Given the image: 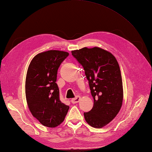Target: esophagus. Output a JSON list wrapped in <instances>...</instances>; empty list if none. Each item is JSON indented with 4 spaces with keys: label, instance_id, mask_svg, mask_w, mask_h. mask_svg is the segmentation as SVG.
<instances>
[{
    "label": "esophagus",
    "instance_id": "esophagus-1",
    "mask_svg": "<svg viewBox=\"0 0 152 152\" xmlns=\"http://www.w3.org/2000/svg\"><path fill=\"white\" fill-rule=\"evenodd\" d=\"M80 97L79 96H76V97L75 98H73V99H72V100H71V102L72 103H73V104H75V103H78L79 102V101L80 100Z\"/></svg>",
    "mask_w": 152,
    "mask_h": 152
}]
</instances>
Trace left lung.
Segmentation results:
<instances>
[{"label": "left lung", "instance_id": "left-lung-1", "mask_svg": "<svg viewBox=\"0 0 152 152\" xmlns=\"http://www.w3.org/2000/svg\"><path fill=\"white\" fill-rule=\"evenodd\" d=\"M83 66L89 81L94 106L84 112L86 121L92 127L102 128L117 116L123 101V86L118 63L107 50L94 47L72 51Z\"/></svg>", "mask_w": 152, "mask_h": 152}]
</instances>
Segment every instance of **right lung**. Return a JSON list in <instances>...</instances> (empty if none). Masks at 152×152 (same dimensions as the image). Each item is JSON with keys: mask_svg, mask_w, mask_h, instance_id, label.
<instances>
[{"mask_svg": "<svg viewBox=\"0 0 152 152\" xmlns=\"http://www.w3.org/2000/svg\"><path fill=\"white\" fill-rule=\"evenodd\" d=\"M69 53L57 50L40 53L32 59L25 81L27 104L32 115L48 127H55L65 120L69 106L59 99L57 73Z\"/></svg>", "mask_w": 152, "mask_h": 152, "instance_id": "1", "label": "right lung"}]
</instances>
